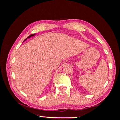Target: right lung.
<instances>
[{"label": "right lung", "instance_id": "obj_1", "mask_svg": "<svg viewBox=\"0 0 120 120\" xmlns=\"http://www.w3.org/2000/svg\"><path fill=\"white\" fill-rule=\"evenodd\" d=\"M36 35V34H35H35H31V35H29V37L27 38H26V39H25V40H24L23 41H26V40H27V39H28V38H30V37H33V36H34V35Z\"/></svg>", "mask_w": 120, "mask_h": 120}]
</instances>
